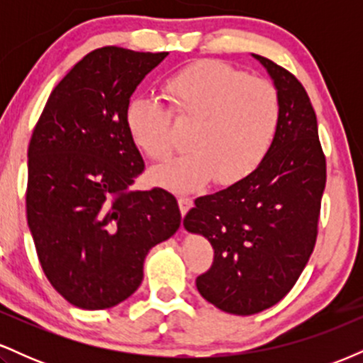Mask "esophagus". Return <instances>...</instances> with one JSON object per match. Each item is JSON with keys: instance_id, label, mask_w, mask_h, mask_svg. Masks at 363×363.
Returning <instances> with one entry per match:
<instances>
[{"instance_id": "esophagus-1", "label": "esophagus", "mask_w": 363, "mask_h": 363, "mask_svg": "<svg viewBox=\"0 0 363 363\" xmlns=\"http://www.w3.org/2000/svg\"><path fill=\"white\" fill-rule=\"evenodd\" d=\"M177 203H179V208H181L182 216H184V215L187 213V211L191 210V206H193V199L187 198V196H179Z\"/></svg>"}]
</instances>
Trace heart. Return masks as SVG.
Listing matches in <instances>:
<instances>
[{"label": "heart", "mask_w": 363, "mask_h": 363, "mask_svg": "<svg viewBox=\"0 0 363 363\" xmlns=\"http://www.w3.org/2000/svg\"><path fill=\"white\" fill-rule=\"evenodd\" d=\"M170 111L194 119L191 152L153 169V184L193 193L215 182L230 187L259 169L277 140L280 94L272 82L254 78L222 61L187 66L164 85ZM126 128L141 152L155 162L172 155V119L160 102L135 97L128 102Z\"/></svg>", "instance_id": "heart-1"}]
</instances>
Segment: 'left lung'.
I'll return each mask as SVG.
<instances>
[{
    "mask_svg": "<svg viewBox=\"0 0 363 363\" xmlns=\"http://www.w3.org/2000/svg\"><path fill=\"white\" fill-rule=\"evenodd\" d=\"M280 94L281 121L272 152L239 184L201 196L184 216L187 232L213 247V264L196 278L220 311L251 315L285 297L306 268L326 186V157L306 89L290 72L252 54Z\"/></svg>",
    "mask_w": 363,
    "mask_h": 363,
    "instance_id": "8db88e82",
    "label": "left lung"
}]
</instances>
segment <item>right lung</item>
<instances>
[{
	"mask_svg": "<svg viewBox=\"0 0 363 363\" xmlns=\"http://www.w3.org/2000/svg\"><path fill=\"white\" fill-rule=\"evenodd\" d=\"M167 54L89 52L54 86L32 133L28 228L48 280L80 309H109L135 294L150 249L181 225L167 191L129 189L145 162L124 112Z\"/></svg>",
	"mask_w": 363,
	"mask_h": 363,
	"instance_id": "right-lung-1",
	"label": "right lung"
}]
</instances>
